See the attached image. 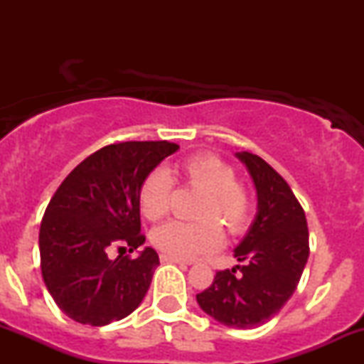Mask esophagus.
<instances>
[{
	"label": "esophagus",
	"mask_w": 364,
	"mask_h": 364,
	"mask_svg": "<svg viewBox=\"0 0 364 364\" xmlns=\"http://www.w3.org/2000/svg\"><path fill=\"white\" fill-rule=\"evenodd\" d=\"M161 260L171 262V263H181V265H185L186 263V262H183L181 258H174V257H171V255H166V253H161Z\"/></svg>",
	"instance_id": "obj_1"
}]
</instances>
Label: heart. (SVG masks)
Listing matches in <instances>:
<instances>
[{
	"instance_id": "b5f03b06",
	"label": "heart",
	"mask_w": 364,
	"mask_h": 364,
	"mask_svg": "<svg viewBox=\"0 0 364 364\" xmlns=\"http://www.w3.org/2000/svg\"><path fill=\"white\" fill-rule=\"evenodd\" d=\"M183 185L203 191L196 219L200 223L173 220L159 225L150 235V241L159 252L174 258H195L220 248L224 236L219 224L229 235H243L252 219V196L237 183L232 166L214 154L202 152L183 159L174 169ZM174 183L168 171H150L139 188V205L149 220H161L169 214Z\"/></svg>"
}]
</instances>
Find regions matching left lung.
Wrapping results in <instances>:
<instances>
[{"label": "left lung", "mask_w": 364, "mask_h": 364, "mask_svg": "<svg viewBox=\"0 0 364 364\" xmlns=\"http://www.w3.org/2000/svg\"><path fill=\"white\" fill-rule=\"evenodd\" d=\"M236 156L257 186L258 212L235 250L241 265L219 270L210 287L196 294V301L228 327L253 328L289 301L306 265L310 243L306 215L286 179L255 154Z\"/></svg>", "instance_id": "1"}]
</instances>
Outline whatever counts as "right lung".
<instances>
[{
	"label": "right lung",
	"mask_w": 364,
	"mask_h": 364,
	"mask_svg": "<svg viewBox=\"0 0 364 364\" xmlns=\"http://www.w3.org/2000/svg\"><path fill=\"white\" fill-rule=\"evenodd\" d=\"M179 145L119 141L99 149L61 183L39 231L41 270L49 294L66 316L102 327L139 308L159 265L140 232L139 188ZM120 255L111 259L109 253Z\"/></svg>",
	"instance_id": "1"
}]
</instances>
